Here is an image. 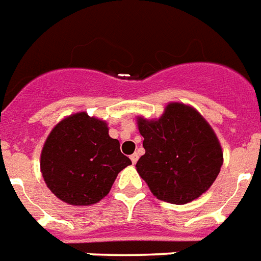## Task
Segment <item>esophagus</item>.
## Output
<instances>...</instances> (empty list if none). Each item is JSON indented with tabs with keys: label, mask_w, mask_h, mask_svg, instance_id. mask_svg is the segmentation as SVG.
Wrapping results in <instances>:
<instances>
[{
	"label": "esophagus",
	"mask_w": 261,
	"mask_h": 261,
	"mask_svg": "<svg viewBox=\"0 0 261 261\" xmlns=\"http://www.w3.org/2000/svg\"><path fill=\"white\" fill-rule=\"evenodd\" d=\"M130 159H131V162H133V164H135V163L138 162V153H134V154H131Z\"/></svg>",
	"instance_id": "esophagus-1"
}]
</instances>
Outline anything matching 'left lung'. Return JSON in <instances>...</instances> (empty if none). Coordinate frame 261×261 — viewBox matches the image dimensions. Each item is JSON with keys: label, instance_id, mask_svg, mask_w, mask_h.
I'll list each match as a JSON object with an SVG mask.
<instances>
[{"label": "left lung", "instance_id": "1", "mask_svg": "<svg viewBox=\"0 0 261 261\" xmlns=\"http://www.w3.org/2000/svg\"><path fill=\"white\" fill-rule=\"evenodd\" d=\"M138 128L145 154L135 167L159 200L186 204L218 178L223 164L222 148L196 109L172 102L159 120L139 117Z\"/></svg>", "mask_w": 261, "mask_h": 261}]
</instances>
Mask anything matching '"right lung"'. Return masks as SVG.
Segmentation results:
<instances>
[{
    "mask_svg": "<svg viewBox=\"0 0 261 261\" xmlns=\"http://www.w3.org/2000/svg\"><path fill=\"white\" fill-rule=\"evenodd\" d=\"M131 160L109 137L107 123L87 113H75L51 130L41 154L47 188L71 205H90L112 188L117 174Z\"/></svg>",
    "mask_w": 261,
    "mask_h": 261,
    "instance_id": "add662e5",
    "label": "right lung"
}]
</instances>
